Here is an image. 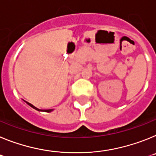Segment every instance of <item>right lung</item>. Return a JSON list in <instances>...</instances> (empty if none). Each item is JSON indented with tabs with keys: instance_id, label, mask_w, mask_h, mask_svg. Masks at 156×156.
Instances as JSON below:
<instances>
[{
	"instance_id": "obj_1",
	"label": "right lung",
	"mask_w": 156,
	"mask_h": 156,
	"mask_svg": "<svg viewBox=\"0 0 156 156\" xmlns=\"http://www.w3.org/2000/svg\"><path fill=\"white\" fill-rule=\"evenodd\" d=\"M27 104H28V105H29V106H30V107H31V108H34V109H35V110H36V111H38V112H52V111H53V109H49V110H44V111H42V110H40V109H38V108H36V107L33 106V105H32V104H29V103H27Z\"/></svg>"
}]
</instances>
